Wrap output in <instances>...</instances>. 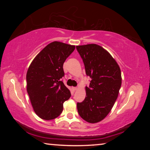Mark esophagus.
<instances>
[{
  "label": "esophagus",
  "mask_w": 150,
  "mask_h": 150,
  "mask_svg": "<svg viewBox=\"0 0 150 150\" xmlns=\"http://www.w3.org/2000/svg\"><path fill=\"white\" fill-rule=\"evenodd\" d=\"M72 89L73 91H77L78 89V88L77 87H72Z\"/></svg>",
  "instance_id": "esophagus-1"
}]
</instances>
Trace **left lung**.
Here are the masks:
<instances>
[{
  "instance_id": "8db88e82",
  "label": "left lung",
  "mask_w": 150,
  "mask_h": 150,
  "mask_svg": "<svg viewBox=\"0 0 150 150\" xmlns=\"http://www.w3.org/2000/svg\"><path fill=\"white\" fill-rule=\"evenodd\" d=\"M84 63L86 75L91 78L86 97L77 103L79 115L89 123L103 120L117 99L122 84L120 69L107 51L96 44L76 46Z\"/></svg>"
}]
</instances>
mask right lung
<instances>
[{"mask_svg":"<svg viewBox=\"0 0 150 150\" xmlns=\"http://www.w3.org/2000/svg\"><path fill=\"white\" fill-rule=\"evenodd\" d=\"M75 45L59 42L50 43L32 61L26 74L27 92L35 114L44 120L59 116L63 103L71 96L62 80L63 65L75 50Z\"/></svg>","mask_w":150,"mask_h":150,"instance_id":"obj_1","label":"right lung"}]
</instances>
